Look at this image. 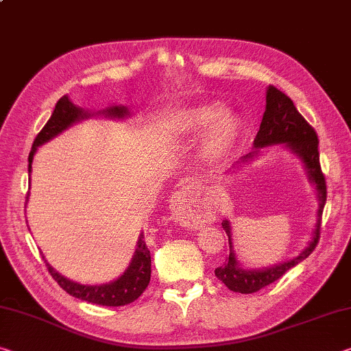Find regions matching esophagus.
I'll use <instances>...</instances> for the list:
<instances>
[{
	"label": "esophagus",
	"instance_id": "obj_1",
	"mask_svg": "<svg viewBox=\"0 0 351 351\" xmlns=\"http://www.w3.org/2000/svg\"><path fill=\"white\" fill-rule=\"evenodd\" d=\"M175 204H176V203H175ZM180 204H181V203H180ZM184 219H186V217H184ZM181 220H182V219H181ZM184 223H186V225H189V223H192V221H189V220H184Z\"/></svg>",
	"mask_w": 351,
	"mask_h": 351
}]
</instances>
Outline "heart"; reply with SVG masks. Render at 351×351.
<instances>
[{
  "instance_id": "b5f03b06",
  "label": "heart",
  "mask_w": 351,
  "mask_h": 351,
  "mask_svg": "<svg viewBox=\"0 0 351 351\" xmlns=\"http://www.w3.org/2000/svg\"><path fill=\"white\" fill-rule=\"evenodd\" d=\"M242 130L241 117L225 110V104L203 99L178 110L171 125V137L192 142L203 134L198 143V159L209 169H215L236 152Z\"/></svg>"
}]
</instances>
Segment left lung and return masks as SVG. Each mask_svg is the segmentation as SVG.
Instances as JSON below:
<instances>
[{"instance_id": "1", "label": "left lung", "mask_w": 351, "mask_h": 351, "mask_svg": "<svg viewBox=\"0 0 351 351\" xmlns=\"http://www.w3.org/2000/svg\"><path fill=\"white\" fill-rule=\"evenodd\" d=\"M275 145H282L289 153L295 156L300 162L303 164L306 176H308L309 182L315 189V228L313 230V236H311L308 245L297 256L278 264L259 267V269H250V267L242 265L237 258L234 243H232L231 221L225 219L221 221V226H223L228 236V242H230V258L226 259L223 265L215 269V276L232 292L253 293L271 285L278 278L285 275L287 270L293 269V267L308 258L314 252L317 242H319L322 213H324L326 202L325 176L322 173L319 162V138H317L315 131L308 125V121L298 112L292 99L278 90L276 87L269 86L265 90V112L263 115V121H261L258 136H256L253 142V149L248 154L242 156L232 165L230 171L232 173V171H237L241 167L253 162L261 153H264L263 148Z\"/></svg>"}]
</instances>
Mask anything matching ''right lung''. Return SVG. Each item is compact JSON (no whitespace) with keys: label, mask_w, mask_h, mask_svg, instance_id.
I'll return each instance as SVG.
<instances>
[{"label":"right lung","mask_w":351,"mask_h":351,"mask_svg":"<svg viewBox=\"0 0 351 351\" xmlns=\"http://www.w3.org/2000/svg\"><path fill=\"white\" fill-rule=\"evenodd\" d=\"M92 117H104V119L110 120H126L131 117V110L128 106L123 104H110L106 109L99 110L82 109L80 106L73 104L69 95H64L59 99L58 104H56L47 125L43 126V130L38 132L34 143H32L29 158H27V162H29V165H27L29 184L32 160H34L38 147L53 141L54 137L62 134L64 131H66L73 125L92 119ZM27 202H29V192H27L26 204ZM43 259H45V256H43ZM45 263L48 271L54 278V281H58V285L66 293H70L75 298L82 300V302L101 306H125L132 303L142 295L143 291L148 287L149 278H152V256H149V250L145 241H143V232L138 234L136 252L132 254L131 263L126 267L123 274L112 281L103 282V285H81V282L69 280V278L60 275L58 270L49 265L47 259Z\"/></svg>","instance_id":"add662e5"}]
</instances>
